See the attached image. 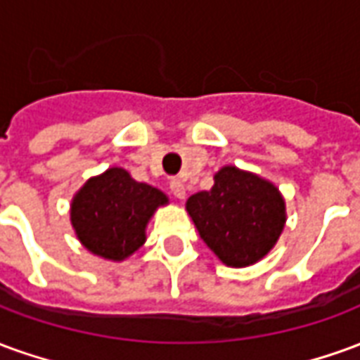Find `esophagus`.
<instances>
[{"label": "esophagus", "mask_w": 360, "mask_h": 360, "mask_svg": "<svg viewBox=\"0 0 360 360\" xmlns=\"http://www.w3.org/2000/svg\"><path fill=\"white\" fill-rule=\"evenodd\" d=\"M169 188H172V193L177 196V198H185V185H183V181L172 179V183H169Z\"/></svg>", "instance_id": "obj_1"}]
</instances>
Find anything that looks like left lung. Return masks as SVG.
<instances>
[{
	"mask_svg": "<svg viewBox=\"0 0 360 360\" xmlns=\"http://www.w3.org/2000/svg\"><path fill=\"white\" fill-rule=\"evenodd\" d=\"M188 216L202 241L231 268L262 260L285 226V200L278 187L255 173L226 165L214 187L188 196Z\"/></svg>",
	"mask_w": 360,
	"mask_h": 360,
	"instance_id": "1",
	"label": "left lung"
}]
</instances>
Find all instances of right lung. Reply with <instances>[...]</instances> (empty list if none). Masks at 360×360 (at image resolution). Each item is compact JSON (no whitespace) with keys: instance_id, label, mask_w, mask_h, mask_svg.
Returning a JSON list of instances; mask_svg holds the SVG:
<instances>
[{"instance_id":"1","label":"right lung","mask_w":360,"mask_h":360,"mask_svg":"<svg viewBox=\"0 0 360 360\" xmlns=\"http://www.w3.org/2000/svg\"><path fill=\"white\" fill-rule=\"evenodd\" d=\"M167 196L134 181L123 167L90 177L71 202V224L79 241L96 257L125 260L146 241V226Z\"/></svg>"}]
</instances>
